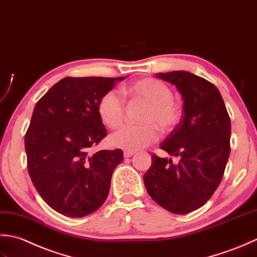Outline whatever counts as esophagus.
Returning <instances> with one entry per match:
<instances>
[{"label": "esophagus", "mask_w": 257, "mask_h": 257, "mask_svg": "<svg viewBox=\"0 0 257 257\" xmlns=\"http://www.w3.org/2000/svg\"><path fill=\"white\" fill-rule=\"evenodd\" d=\"M135 153L134 152H128V151H125L124 152V158L125 159H128V158H131V156H133Z\"/></svg>", "instance_id": "obj_1"}]
</instances>
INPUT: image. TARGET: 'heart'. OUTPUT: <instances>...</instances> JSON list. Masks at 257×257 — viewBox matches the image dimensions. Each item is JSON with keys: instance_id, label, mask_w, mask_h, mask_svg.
<instances>
[{"instance_id": "heart-1", "label": "heart", "mask_w": 257, "mask_h": 257, "mask_svg": "<svg viewBox=\"0 0 257 257\" xmlns=\"http://www.w3.org/2000/svg\"><path fill=\"white\" fill-rule=\"evenodd\" d=\"M128 92L150 104L143 118L145 125H125L109 136L112 146L128 152L140 151L159 139V131L171 132L181 121V112L173 99L174 95L165 83L155 78H144L130 85ZM97 113L106 126L115 128L124 118V99L119 94L109 90L104 93L97 104Z\"/></svg>"}]
</instances>
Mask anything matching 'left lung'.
<instances>
[{"label":"left lung","mask_w":257,"mask_h":257,"mask_svg":"<svg viewBox=\"0 0 257 257\" xmlns=\"http://www.w3.org/2000/svg\"><path fill=\"white\" fill-rule=\"evenodd\" d=\"M175 85L183 98L181 122L161 143L180 161L153 155L143 176L148 193L174 214H187L205 204L216 191L229 156L231 119L215 85L186 71L158 73Z\"/></svg>","instance_id":"8db88e82"}]
</instances>
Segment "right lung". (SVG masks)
<instances>
[{"mask_svg":"<svg viewBox=\"0 0 257 257\" xmlns=\"http://www.w3.org/2000/svg\"><path fill=\"white\" fill-rule=\"evenodd\" d=\"M121 77H65L36 103L25 135L28 170L54 211L83 217L102 206L122 150L88 151L106 136L97 113L104 93Z\"/></svg>","mask_w":257,"mask_h":257,"instance_id":"add662e5","label":"right lung"}]
</instances>
